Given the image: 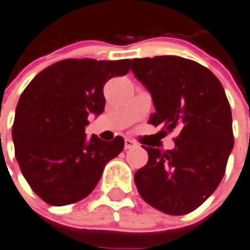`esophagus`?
<instances>
[{
    "label": "esophagus",
    "instance_id": "34e87169",
    "mask_svg": "<svg viewBox=\"0 0 250 250\" xmlns=\"http://www.w3.org/2000/svg\"><path fill=\"white\" fill-rule=\"evenodd\" d=\"M136 147V142L133 140H129V138H125V150H129V148Z\"/></svg>",
    "mask_w": 250,
    "mask_h": 250
}]
</instances>
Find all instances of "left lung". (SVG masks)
Returning a JSON list of instances; mask_svg holds the SVG:
<instances>
[{
	"label": "left lung",
	"mask_w": 250,
	"mask_h": 250,
	"mask_svg": "<svg viewBox=\"0 0 250 250\" xmlns=\"http://www.w3.org/2000/svg\"><path fill=\"white\" fill-rule=\"evenodd\" d=\"M131 68L152 98L148 123L178 133L173 150L142 146L148 161L135 173L138 193L167 215L192 212L219 187L234 147L224 87L208 68L177 56L132 60Z\"/></svg>",
	"instance_id": "obj_1"
}]
</instances>
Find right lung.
<instances>
[{
	"label": "right lung",
	"instance_id": "add662e5",
	"mask_svg": "<svg viewBox=\"0 0 250 250\" xmlns=\"http://www.w3.org/2000/svg\"><path fill=\"white\" fill-rule=\"evenodd\" d=\"M129 60H64L39 72L19 99L12 125L15 156L31 189L52 206L93 192L125 140L86 138L89 115L105 106L103 87L129 71Z\"/></svg>",
	"mask_w": 250,
	"mask_h": 250
}]
</instances>
